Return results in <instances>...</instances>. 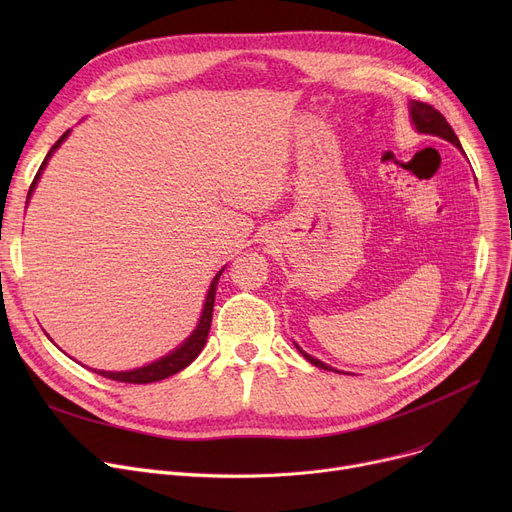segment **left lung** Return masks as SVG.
Returning a JSON list of instances; mask_svg holds the SVG:
<instances>
[{
    "label": "left lung",
    "mask_w": 512,
    "mask_h": 512,
    "mask_svg": "<svg viewBox=\"0 0 512 512\" xmlns=\"http://www.w3.org/2000/svg\"><path fill=\"white\" fill-rule=\"evenodd\" d=\"M409 114H411V122L415 124V128H417L419 132L429 134V137H440V139L452 143L454 147L463 149L461 143H459V137H456L454 130H452V126L446 122V118L436 110V107H432L429 103H423V101H411V103H409ZM297 348L301 351V355H303L309 363H313L315 367H319V369H332L330 365L321 363L319 359L307 355L301 346H297Z\"/></svg>",
    "instance_id": "1"
}]
</instances>
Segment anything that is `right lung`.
<instances>
[{
	"instance_id": "add662e5",
	"label": "right lung",
	"mask_w": 512,
	"mask_h": 512,
	"mask_svg": "<svg viewBox=\"0 0 512 512\" xmlns=\"http://www.w3.org/2000/svg\"><path fill=\"white\" fill-rule=\"evenodd\" d=\"M68 134H70V130H66V132L62 134V137L56 141V145H53V147L49 149L47 157L43 159V164H41V168H39V172H37V176H35V180H33V184H31V188H29V197L33 195L35 186H37V182H39V178H41V172H43V168L47 166V159L51 157L53 151H56V149L66 141ZM220 274H222V272H220ZM220 274L213 278V282H211V286H209V290H207L203 313H201V319H199L197 328L193 330L191 336H188V338L176 348V351H172V353L166 355V357H161L159 361H153V363H149V365H145V367L132 369V371H97V369H93V371L99 373V375H103V378L114 380V382H124V384H151V382L166 380V378H170V375H174V373L182 371L184 367L191 365V363L197 359V355L203 351V346H205V342H207V334H209V328H211L213 303H215V288H218Z\"/></svg>"
}]
</instances>
